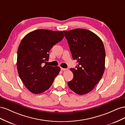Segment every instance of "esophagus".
Returning a JSON list of instances; mask_svg holds the SVG:
<instances>
[{
    "mask_svg": "<svg viewBox=\"0 0 125 125\" xmlns=\"http://www.w3.org/2000/svg\"><path fill=\"white\" fill-rule=\"evenodd\" d=\"M61 70H62V71H65V70H67V69H66V68H61Z\"/></svg>",
    "mask_w": 125,
    "mask_h": 125,
    "instance_id": "obj_1",
    "label": "esophagus"
}]
</instances>
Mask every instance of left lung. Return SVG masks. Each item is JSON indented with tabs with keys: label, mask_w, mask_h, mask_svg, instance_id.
<instances>
[{
	"label": "left lung",
	"mask_w": 125,
	"mask_h": 125,
	"mask_svg": "<svg viewBox=\"0 0 125 125\" xmlns=\"http://www.w3.org/2000/svg\"><path fill=\"white\" fill-rule=\"evenodd\" d=\"M72 56L78 65L71 68L73 80L68 82L69 88L79 95H84L94 89L105 70V51L103 42L95 33L83 29L63 31Z\"/></svg>",
	"instance_id": "8db88e82"
}]
</instances>
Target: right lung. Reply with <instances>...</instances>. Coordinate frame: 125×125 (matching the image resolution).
<instances>
[{"mask_svg":"<svg viewBox=\"0 0 125 125\" xmlns=\"http://www.w3.org/2000/svg\"><path fill=\"white\" fill-rule=\"evenodd\" d=\"M64 37L62 31L39 29L22 40L17 52L19 75L30 92L43 93L48 90L60 71L59 67L42 66L49 59L48 52Z\"/></svg>","mask_w":125,"mask_h":125,"instance_id":"right-lung-1","label":"right lung"}]
</instances>
